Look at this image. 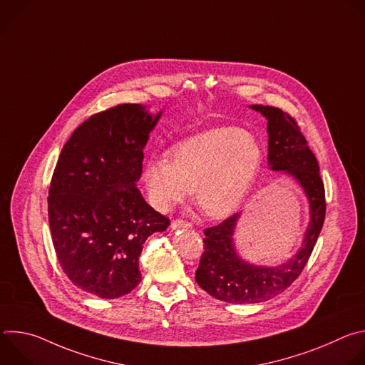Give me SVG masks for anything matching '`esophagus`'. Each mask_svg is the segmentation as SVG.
<instances>
[{
  "mask_svg": "<svg viewBox=\"0 0 365 365\" xmlns=\"http://www.w3.org/2000/svg\"><path fill=\"white\" fill-rule=\"evenodd\" d=\"M170 227L173 230H178V228H186L187 230V228H192V224L187 222V221H183V220H175V221H172Z\"/></svg>",
  "mask_w": 365,
  "mask_h": 365,
  "instance_id": "obj_1",
  "label": "esophagus"
}]
</instances>
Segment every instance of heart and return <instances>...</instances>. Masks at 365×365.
I'll use <instances>...</instances> for the list:
<instances>
[{
	"instance_id": "obj_1",
	"label": "heart",
	"mask_w": 365,
	"mask_h": 365,
	"mask_svg": "<svg viewBox=\"0 0 365 365\" xmlns=\"http://www.w3.org/2000/svg\"><path fill=\"white\" fill-rule=\"evenodd\" d=\"M263 160V147L251 133L237 127L214 128L173 145L170 160H150L144 180L153 203L162 211L193 189L203 212L222 218L247 199Z\"/></svg>"
}]
</instances>
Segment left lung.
<instances>
[{"label": "left lung", "mask_w": 365, "mask_h": 365, "mask_svg": "<svg viewBox=\"0 0 365 365\" xmlns=\"http://www.w3.org/2000/svg\"><path fill=\"white\" fill-rule=\"evenodd\" d=\"M267 118L269 165L292 175L303 187L310 206V222L302 248L279 267H258L241 259L232 235L240 212L203 231V252L195 274L196 283L218 300L228 303L266 302L284 292L303 272L314 251L327 214L325 186L315 154L296 120L276 107L251 106Z\"/></svg>", "instance_id": "left-lung-1"}]
</instances>
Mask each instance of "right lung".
<instances>
[{"mask_svg": "<svg viewBox=\"0 0 365 365\" xmlns=\"http://www.w3.org/2000/svg\"><path fill=\"white\" fill-rule=\"evenodd\" d=\"M159 118L138 103H120L91 115L62 148L48 187V225L62 270L86 293L117 299L135 289L143 244L170 224L135 186Z\"/></svg>", "mask_w": 365, "mask_h": 365, "instance_id": "1", "label": "right lung"}]
</instances>
